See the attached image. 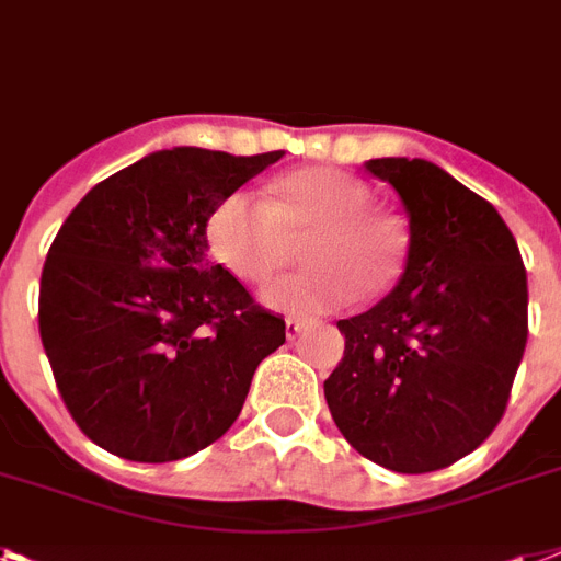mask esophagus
I'll list each match as a JSON object with an SVG mask.
<instances>
[{
	"mask_svg": "<svg viewBox=\"0 0 561 561\" xmlns=\"http://www.w3.org/2000/svg\"><path fill=\"white\" fill-rule=\"evenodd\" d=\"M305 331H308V322L305 320H294V317L285 320V334H288V340H296V336L305 334Z\"/></svg>",
	"mask_w": 561,
	"mask_h": 561,
	"instance_id": "1",
	"label": "esophagus"
}]
</instances>
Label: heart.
Wrapping results in <instances>:
<instances>
[{"instance_id":"obj_1","label":"heart","mask_w":561,"mask_h":561,"mask_svg":"<svg viewBox=\"0 0 561 561\" xmlns=\"http://www.w3.org/2000/svg\"><path fill=\"white\" fill-rule=\"evenodd\" d=\"M305 265L262 290V302L288 313H322L343 305L354 288L377 296L398 282L407 236L386 213L371 209L366 186L334 170L285 175L262 202L248 190L225 195L209 213L213 256L244 282H265L290 259V241H302Z\"/></svg>"}]
</instances>
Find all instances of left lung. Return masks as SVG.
<instances>
[{
    "label": "left lung",
    "mask_w": 561,
    "mask_h": 561,
    "mask_svg": "<svg viewBox=\"0 0 561 561\" xmlns=\"http://www.w3.org/2000/svg\"><path fill=\"white\" fill-rule=\"evenodd\" d=\"M409 216L407 265L375 308L340 320L325 380L336 430L386 470H444L484 444L507 409L527 343V271L481 195L423 158H375Z\"/></svg>",
    "instance_id": "obj_1"
}]
</instances>
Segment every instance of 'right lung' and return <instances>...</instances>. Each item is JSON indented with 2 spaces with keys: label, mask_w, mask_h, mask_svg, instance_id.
Masks as SVG:
<instances>
[{
  "label": "right lung",
  "mask_w": 561,
  "mask_h": 561,
  "mask_svg": "<svg viewBox=\"0 0 561 561\" xmlns=\"http://www.w3.org/2000/svg\"><path fill=\"white\" fill-rule=\"evenodd\" d=\"M279 158L161 149L100 181L59 227L39 336L68 412L106 453L163 463L209 446L285 343V320L207 256L209 213Z\"/></svg>",
  "instance_id": "1"
}]
</instances>
